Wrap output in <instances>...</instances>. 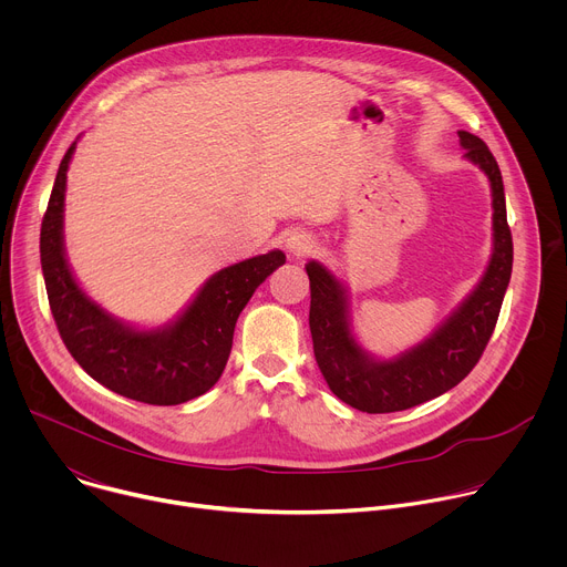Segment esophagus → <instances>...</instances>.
I'll return each instance as SVG.
<instances>
[{
    "label": "esophagus",
    "mask_w": 567,
    "mask_h": 567,
    "mask_svg": "<svg viewBox=\"0 0 567 567\" xmlns=\"http://www.w3.org/2000/svg\"><path fill=\"white\" fill-rule=\"evenodd\" d=\"M287 249H289V254H293L298 258L309 256L316 249V239L309 233H305V230H293L287 237Z\"/></svg>",
    "instance_id": "obj_1"
}]
</instances>
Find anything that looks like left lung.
<instances>
[{
  "instance_id": "left-lung-1",
  "label": "left lung",
  "mask_w": 567,
  "mask_h": 567,
  "mask_svg": "<svg viewBox=\"0 0 567 567\" xmlns=\"http://www.w3.org/2000/svg\"><path fill=\"white\" fill-rule=\"evenodd\" d=\"M457 136L464 156L492 184L494 254L477 287L429 339L390 361L372 359L352 337L346 287L320 262L305 267L316 363L330 390L361 413L406 411L444 394L475 368L498 322L514 262L503 175L487 143L464 130Z\"/></svg>"
}]
</instances>
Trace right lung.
Returning a JSON list of instances; mask_svg holds the SVG:
<instances>
[{
    "instance_id": "1",
    "label": "right lung",
    "mask_w": 567,
    "mask_h": 567,
    "mask_svg": "<svg viewBox=\"0 0 567 567\" xmlns=\"http://www.w3.org/2000/svg\"><path fill=\"white\" fill-rule=\"evenodd\" d=\"M73 150L75 141L60 161L40 230L42 274L60 339L92 379L127 399L152 406L190 401L221 377L239 311L285 265V254L269 251L217 271L166 328H130L78 287L64 258V188Z\"/></svg>"
}]
</instances>
